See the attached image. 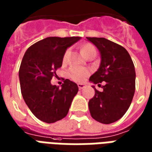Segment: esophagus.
<instances>
[{"mask_svg": "<svg viewBox=\"0 0 152 152\" xmlns=\"http://www.w3.org/2000/svg\"><path fill=\"white\" fill-rule=\"evenodd\" d=\"M77 87H78V88L79 89H83L84 87H86V84L84 83H77Z\"/></svg>", "mask_w": 152, "mask_h": 152, "instance_id": "1", "label": "esophagus"}]
</instances>
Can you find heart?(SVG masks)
<instances>
[{"instance_id": "b5f03b06", "label": "heart", "mask_w": 152, "mask_h": 152, "mask_svg": "<svg viewBox=\"0 0 152 152\" xmlns=\"http://www.w3.org/2000/svg\"><path fill=\"white\" fill-rule=\"evenodd\" d=\"M80 52L82 55L85 56L86 58L89 57H95L96 55V49L94 45L91 44H86L80 48ZM69 50H66L63 56V62H66L68 58ZM91 70L89 69L84 68V67H72L69 71V77L73 81L75 82H83L90 75Z\"/></svg>"}]
</instances>
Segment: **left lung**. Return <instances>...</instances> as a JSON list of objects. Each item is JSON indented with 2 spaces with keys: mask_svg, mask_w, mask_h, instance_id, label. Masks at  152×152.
<instances>
[{
  "mask_svg": "<svg viewBox=\"0 0 152 152\" xmlns=\"http://www.w3.org/2000/svg\"><path fill=\"white\" fill-rule=\"evenodd\" d=\"M98 48L101 61L98 70L89 81L100 85L103 91L95 88V96L88 103L92 118L103 124H111L124 116L132 102L135 91V69L125 48L105 38L87 37Z\"/></svg>",
  "mask_w": 152,
  "mask_h": 152,
  "instance_id": "8db88e82",
  "label": "left lung"
}]
</instances>
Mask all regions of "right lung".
<instances>
[{"instance_id":"add662e5","label":"right lung","mask_w":152,"mask_h":152,"mask_svg":"<svg viewBox=\"0 0 152 152\" xmlns=\"http://www.w3.org/2000/svg\"><path fill=\"white\" fill-rule=\"evenodd\" d=\"M81 37H48L26 51L19 69L23 99L35 117L54 123L67 115L72 100L78 91L74 82L65 79L61 87L51 84L56 69L62 65L66 49Z\"/></svg>"}]
</instances>
